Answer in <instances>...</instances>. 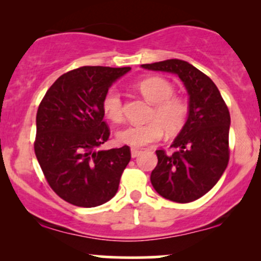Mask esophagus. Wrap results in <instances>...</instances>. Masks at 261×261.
<instances>
[{
    "instance_id": "1",
    "label": "esophagus",
    "mask_w": 261,
    "mask_h": 261,
    "mask_svg": "<svg viewBox=\"0 0 261 261\" xmlns=\"http://www.w3.org/2000/svg\"><path fill=\"white\" fill-rule=\"evenodd\" d=\"M142 153V151H140V149H136V148H131V157L133 158H136L139 157V155Z\"/></svg>"
}]
</instances>
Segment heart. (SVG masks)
<instances>
[{
	"mask_svg": "<svg viewBox=\"0 0 261 261\" xmlns=\"http://www.w3.org/2000/svg\"><path fill=\"white\" fill-rule=\"evenodd\" d=\"M141 94L154 104L146 124H134L116 133V140L131 147H143L161 140L163 133L175 135L184 127L189 116V103L180 95H174V86L163 77H148L136 85ZM104 115L113 122L122 120V100L116 89H109L101 100Z\"/></svg>",
	"mask_w": 261,
	"mask_h": 261,
	"instance_id": "obj_1",
	"label": "heart"
}]
</instances>
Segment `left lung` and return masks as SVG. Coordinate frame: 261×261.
<instances>
[{
    "label": "left lung",
    "mask_w": 261,
    "mask_h": 261,
    "mask_svg": "<svg viewBox=\"0 0 261 261\" xmlns=\"http://www.w3.org/2000/svg\"><path fill=\"white\" fill-rule=\"evenodd\" d=\"M141 67L176 74L188 92V120L170 145L176 151L172 154L155 151L158 163L151 182L164 199L191 202L208 193L227 168L228 108L212 80L187 61L170 59Z\"/></svg>",
    "instance_id": "1"
}]
</instances>
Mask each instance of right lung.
Wrapping results in <instances>:
<instances>
[{
    "instance_id": "add662e5",
    "label": "right lung",
    "mask_w": 261,
    "mask_h": 261,
    "mask_svg": "<svg viewBox=\"0 0 261 261\" xmlns=\"http://www.w3.org/2000/svg\"><path fill=\"white\" fill-rule=\"evenodd\" d=\"M130 70L76 68L54 82L38 108L35 155L53 190L74 206L95 207L109 201L131 160L128 146L98 149L110 135L101 100Z\"/></svg>"
}]
</instances>
